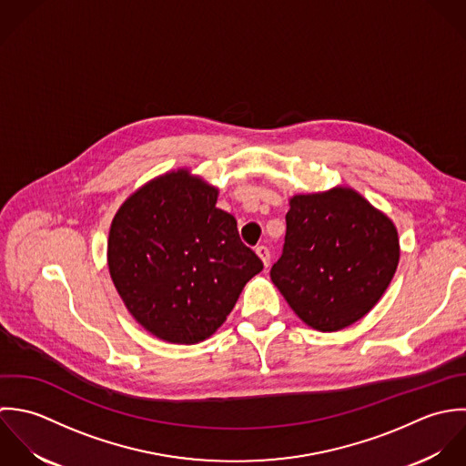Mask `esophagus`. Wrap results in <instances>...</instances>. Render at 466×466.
<instances>
[{"label": "esophagus", "instance_id": "obj_1", "mask_svg": "<svg viewBox=\"0 0 466 466\" xmlns=\"http://www.w3.org/2000/svg\"><path fill=\"white\" fill-rule=\"evenodd\" d=\"M256 254L261 258L265 268H268V265H270V250H268L265 245H261V247L256 248Z\"/></svg>", "mask_w": 466, "mask_h": 466}]
</instances>
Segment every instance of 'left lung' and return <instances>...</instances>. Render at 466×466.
<instances>
[{
  "instance_id": "left-lung-1",
  "label": "left lung",
  "mask_w": 466,
  "mask_h": 466,
  "mask_svg": "<svg viewBox=\"0 0 466 466\" xmlns=\"http://www.w3.org/2000/svg\"><path fill=\"white\" fill-rule=\"evenodd\" d=\"M400 259L392 221L351 188L289 199L270 278L289 308L319 331L351 326L380 300Z\"/></svg>"
}]
</instances>
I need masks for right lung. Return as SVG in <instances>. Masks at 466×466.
Instances as JSON below:
<instances>
[{
	"label": "right lung",
	"instance_id": "add662e5",
	"mask_svg": "<svg viewBox=\"0 0 466 466\" xmlns=\"http://www.w3.org/2000/svg\"><path fill=\"white\" fill-rule=\"evenodd\" d=\"M216 199L214 187L177 171L137 190L113 218L111 279L131 315L162 340L210 337L263 270Z\"/></svg>",
	"mask_w": 466,
	"mask_h": 466
}]
</instances>
